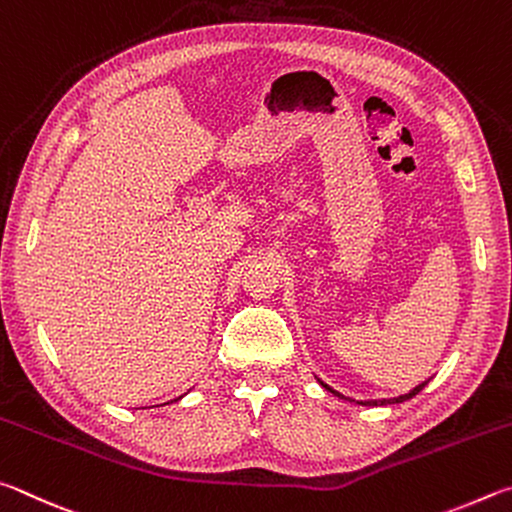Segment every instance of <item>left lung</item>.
<instances>
[{"label": "left lung", "mask_w": 512, "mask_h": 512, "mask_svg": "<svg viewBox=\"0 0 512 512\" xmlns=\"http://www.w3.org/2000/svg\"><path fill=\"white\" fill-rule=\"evenodd\" d=\"M317 382H319L321 387H324L326 391L333 393V396H337V398H344L342 393L335 391V389H330L328 384H324V382H321L319 378H317ZM427 382H429V380L420 382L418 387H414V389H411L409 393H405V396H398V398H382V400H360V402H357V405H364V407H384V405H398V402H405V400H411V398H414V396H418V393L427 387ZM351 402H355V400H351Z\"/></svg>", "instance_id": "left-lung-1"}]
</instances>
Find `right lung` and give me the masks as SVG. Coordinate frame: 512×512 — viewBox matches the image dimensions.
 <instances>
[{
    "mask_svg": "<svg viewBox=\"0 0 512 512\" xmlns=\"http://www.w3.org/2000/svg\"><path fill=\"white\" fill-rule=\"evenodd\" d=\"M177 400H179V398H177Z\"/></svg>",
    "mask_w": 512,
    "mask_h": 512,
    "instance_id": "add662e5",
    "label": "right lung"
}]
</instances>
